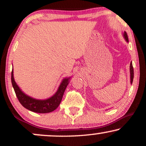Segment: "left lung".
Instances as JSON below:
<instances>
[{
    "label": "left lung",
    "instance_id": "1",
    "mask_svg": "<svg viewBox=\"0 0 146 146\" xmlns=\"http://www.w3.org/2000/svg\"><path fill=\"white\" fill-rule=\"evenodd\" d=\"M124 37H125V40L127 42H128V37H127V33H124ZM130 80H131V83L132 84V82H133V66H132V63H130Z\"/></svg>",
    "mask_w": 146,
    "mask_h": 146
}]
</instances>
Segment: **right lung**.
Listing matches in <instances>:
<instances>
[{
  "label": "right lung",
  "mask_w": 146,
  "mask_h": 146,
  "mask_svg": "<svg viewBox=\"0 0 146 146\" xmlns=\"http://www.w3.org/2000/svg\"><path fill=\"white\" fill-rule=\"evenodd\" d=\"M70 78L64 79L61 83L56 93L51 97L45 100H39L28 96L21 90L19 87L16 84L13 77V70L11 72V82L13 88L15 90L16 96L20 103L25 108L34 112L36 113H49L57 108L61 102L62 96L64 93L66 88L68 84V80Z\"/></svg>",
  "instance_id": "1"
}]
</instances>
